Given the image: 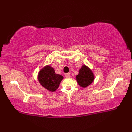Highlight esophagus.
<instances>
[{"label":"esophagus","mask_w":132,"mask_h":132,"mask_svg":"<svg viewBox=\"0 0 132 132\" xmlns=\"http://www.w3.org/2000/svg\"><path fill=\"white\" fill-rule=\"evenodd\" d=\"M65 77H66V78L70 77V73H66V74H65Z\"/></svg>","instance_id":"34e87169"}]
</instances>
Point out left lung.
Returning <instances> with one entry per match:
<instances>
[{
    "mask_svg": "<svg viewBox=\"0 0 132 132\" xmlns=\"http://www.w3.org/2000/svg\"><path fill=\"white\" fill-rule=\"evenodd\" d=\"M95 76L91 69L86 65H83L79 70V74L76 75L77 82L80 87L86 88L93 82Z\"/></svg>",
    "mask_w": 132,
    "mask_h": 132,
    "instance_id": "left-lung-1",
    "label": "left lung"
}]
</instances>
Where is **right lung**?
Wrapping results in <instances>:
<instances>
[{"instance_id": "1", "label": "right lung", "mask_w": 132, "mask_h": 132, "mask_svg": "<svg viewBox=\"0 0 132 132\" xmlns=\"http://www.w3.org/2000/svg\"><path fill=\"white\" fill-rule=\"evenodd\" d=\"M37 78L40 85L50 92L57 90L63 79L62 75L56 74L54 68L49 65L44 66L40 70Z\"/></svg>"}]
</instances>
